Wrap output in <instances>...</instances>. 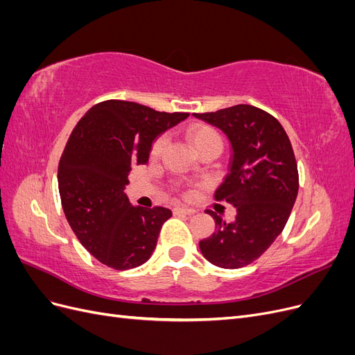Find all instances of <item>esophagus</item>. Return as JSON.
<instances>
[{"label":"esophagus","mask_w":355,"mask_h":355,"mask_svg":"<svg viewBox=\"0 0 355 355\" xmlns=\"http://www.w3.org/2000/svg\"><path fill=\"white\" fill-rule=\"evenodd\" d=\"M175 213L178 214H194L196 210L191 207H175Z\"/></svg>","instance_id":"obj_1"}]
</instances>
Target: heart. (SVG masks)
Returning a JSON list of instances; mask_svg holds the SVG:
<instances>
[{
    "label": "heart",
    "instance_id": "1",
    "mask_svg": "<svg viewBox=\"0 0 355 355\" xmlns=\"http://www.w3.org/2000/svg\"><path fill=\"white\" fill-rule=\"evenodd\" d=\"M214 137H219V135L216 133V130H213V128L209 127V125L196 124L188 130V139H189V142L194 145V148L204 144V142L210 141V139H214ZM166 142H167V137L159 136L153 145V149H151L153 155L161 154V151H163L164 146H166Z\"/></svg>",
    "mask_w": 355,
    "mask_h": 355
}]
</instances>
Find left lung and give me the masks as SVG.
Wrapping results in <instances>:
<instances>
[{
    "label": "left lung",
    "instance_id": "8db88e82",
    "mask_svg": "<svg viewBox=\"0 0 355 355\" xmlns=\"http://www.w3.org/2000/svg\"><path fill=\"white\" fill-rule=\"evenodd\" d=\"M194 116L228 137V173L214 197L237 209L230 223L209 210L216 230L200 250L210 263L237 270L262 256L286 227L299 189L293 148L277 118L252 105Z\"/></svg>",
    "mask_w": 355,
    "mask_h": 355
}]
</instances>
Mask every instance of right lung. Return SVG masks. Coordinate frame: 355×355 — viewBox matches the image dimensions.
Instances as JSON below:
<instances>
[{
    "mask_svg": "<svg viewBox=\"0 0 355 355\" xmlns=\"http://www.w3.org/2000/svg\"><path fill=\"white\" fill-rule=\"evenodd\" d=\"M187 112H158L125 101H105L75 125L59 161L63 211L96 259L118 271L151 257L171 210L133 206L124 192L133 164H145L153 144Z\"/></svg>",
    "mask_w": 355,
    "mask_h": 355,
    "instance_id": "right-lung-1",
    "label": "right lung"
}]
</instances>
